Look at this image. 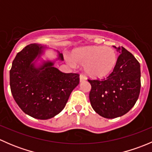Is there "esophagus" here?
<instances>
[{
    "label": "esophagus",
    "mask_w": 152,
    "mask_h": 152,
    "mask_svg": "<svg viewBox=\"0 0 152 152\" xmlns=\"http://www.w3.org/2000/svg\"><path fill=\"white\" fill-rule=\"evenodd\" d=\"M79 80H80V82H85V81L86 80L85 76H84L83 74H80V76H79Z\"/></svg>",
    "instance_id": "esophagus-1"
}]
</instances>
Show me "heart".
<instances>
[{
  "mask_svg": "<svg viewBox=\"0 0 152 152\" xmlns=\"http://www.w3.org/2000/svg\"><path fill=\"white\" fill-rule=\"evenodd\" d=\"M73 60L85 65V71L92 77L102 78L110 74L117 62V55L111 48L90 46L73 52ZM73 64V62H71Z\"/></svg>",
  "mask_w": 152,
  "mask_h": 152,
  "instance_id": "1",
  "label": "heart"
}]
</instances>
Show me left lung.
<instances>
[{
    "label": "left lung",
    "instance_id": "obj_1",
    "mask_svg": "<svg viewBox=\"0 0 152 152\" xmlns=\"http://www.w3.org/2000/svg\"><path fill=\"white\" fill-rule=\"evenodd\" d=\"M120 53L113 72L103 79H87L91 85L90 101L93 110L106 118L128 113L135 104L140 90V65L124 47L114 46Z\"/></svg>",
    "mask_w": 152,
    "mask_h": 152
}]
</instances>
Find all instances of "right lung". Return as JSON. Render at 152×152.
I'll return each instance as SVG.
<instances>
[{"instance_id": "add662e5", "label": "right lung", "mask_w": 152, "mask_h": 152, "mask_svg": "<svg viewBox=\"0 0 152 152\" xmlns=\"http://www.w3.org/2000/svg\"><path fill=\"white\" fill-rule=\"evenodd\" d=\"M42 48L30 44L18 52L10 79L11 92L20 108L34 118L46 120L65 108L70 93L79 84V74L62 73L51 62L34 67L31 62L42 53ZM59 59H63L61 53Z\"/></svg>"}]
</instances>
